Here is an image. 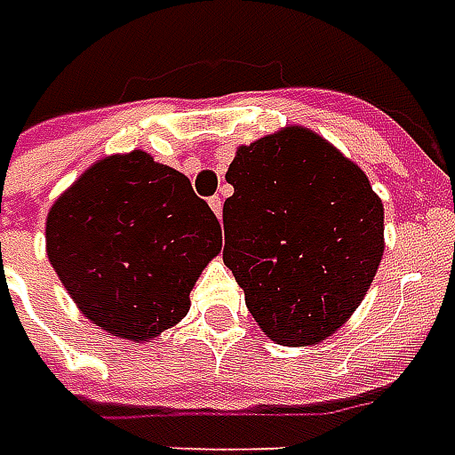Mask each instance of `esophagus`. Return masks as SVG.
<instances>
[{
    "label": "esophagus",
    "mask_w": 455,
    "mask_h": 455,
    "mask_svg": "<svg viewBox=\"0 0 455 455\" xmlns=\"http://www.w3.org/2000/svg\"><path fill=\"white\" fill-rule=\"evenodd\" d=\"M208 205H211L212 212H215V215L220 218V215H222V201H220V196H212V198H208Z\"/></svg>",
    "instance_id": "esophagus-1"
}]
</instances>
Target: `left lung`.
Wrapping results in <instances>:
<instances>
[{
	"instance_id": "1",
	"label": "left lung",
	"mask_w": 455,
	"mask_h": 455,
	"mask_svg": "<svg viewBox=\"0 0 455 455\" xmlns=\"http://www.w3.org/2000/svg\"><path fill=\"white\" fill-rule=\"evenodd\" d=\"M222 262L267 336L308 346L346 323L382 257V203L353 161L289 127L240 147L225 173Z\"/></svg>"
}]
</instances>
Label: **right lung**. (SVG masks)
I'll use <instances>...</instances> for the list:
<instances>
[{
    "label": "right lung",
    "mask_w": 455,
    "mask_h": 455,
    "mask_svg": "<svg viewBox=\"0 0 455 455\" xmlns=\"http://www.w3.org/2000/svg\"><path fill=\"white\" fill-rule=\"evenodd\" d=\"M46 247L90 321L147 340L188 314V294L220 252L222 233L183 173L132 151L95 164L58 198Z\"/></svg>",
    "instance_id": "1"
}]
</instances>
